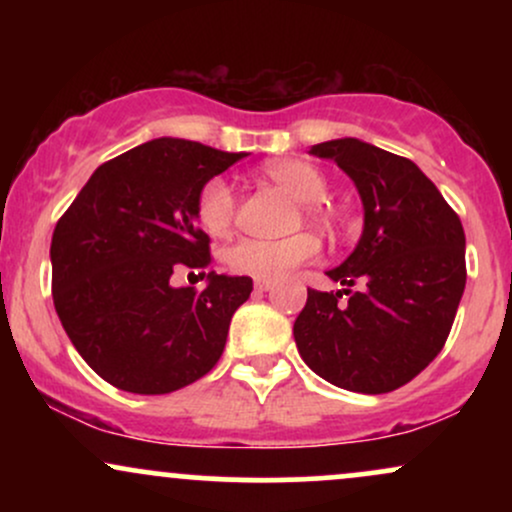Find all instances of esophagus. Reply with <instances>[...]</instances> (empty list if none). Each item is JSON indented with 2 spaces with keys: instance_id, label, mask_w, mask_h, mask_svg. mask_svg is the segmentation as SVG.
<instances>
[{
  "instance_id": "esophagus-1",
  "label": "esophagus",
  "mask_w": 512,
  "mask_h": 512,
  "mask_svg": "<svg viewBox=\"0 0 512 512\" xmlns=\"http://www.w3.org/2000/svg\"><path fill=\"white\" fill-rule=\"evenodd\" d=\"M274 286V281L269 279H255V291H269Z\"/></svg>"
}]
</instances>
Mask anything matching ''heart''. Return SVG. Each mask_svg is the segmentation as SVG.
<instances>
[{
  "label": "heart",
  "instance_id": "heart-1",
  "mask_svg": "<svg viewBox=\"0 0 512 512\" xmlns=\"http://www.w3.org/2000/svg\"><path fill=\"white\" fill-rule=\"evenodd\" d=\"M264 175L291 192L298 202H303V211L310 221L320 226H332L334 214L322 204L327 197V180L320 168L301 158H279L264 166ZM236 216V192L226 180L211 178L197 195V219L214 236H221L231 228ZM320 250L315 236L296 233L291 238L264 240L245 238L228 250V264L233 272L255 276V279H281L296 269L298 264L310 262Z\"/></svg>",
  "mask_w": 512,
  "mask_h": 512
}]
</instances>
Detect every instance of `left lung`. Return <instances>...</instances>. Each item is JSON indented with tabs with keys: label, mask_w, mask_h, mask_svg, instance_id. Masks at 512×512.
Returning a JSON list of instances; mask_svg holds the SVG:
<instances>
[{
	"label": "left lung",
	"mask_w": 512,
	"mask_h": 512,
	"mask_svg": "<svg viewBox=\"0 0 512 512\" xmlns=\"http://www.w3.org/2000/svg\"><path fill=\"white\" fill-rule=\"evenodd\" d=\"M310 154L332 158L354 180L363 233L327 272L344 289H308L293 322L298 354L327 383L383 395L416 378L448 339L467 284L460 216L409 158L351 137ZM354 283L362 289L351 292Z\"/></svg>",
	"instance_id": "8db88e82"
}]
</instances>
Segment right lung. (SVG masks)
Segmentation results:
<instances>
[{
    "label": "right lung",
    "instance_id": "obj_1",
    "mask_svg": "<svg viewBox=\"0 0 512 512\" xmlns=\"http://www.w3.org/2000/svg\"><path fill=\"white\" fill-rule=\"evenodd\" d=\"M248 154L161 137L103 163L52 233V301L81 358L134 395H168L216 366L250 276L204 272L197 195ZM197 268L208 289L175 290Z\"/></svg>",
    "mask_w": 512,
    "mask_h": 512
}]
</instances>
